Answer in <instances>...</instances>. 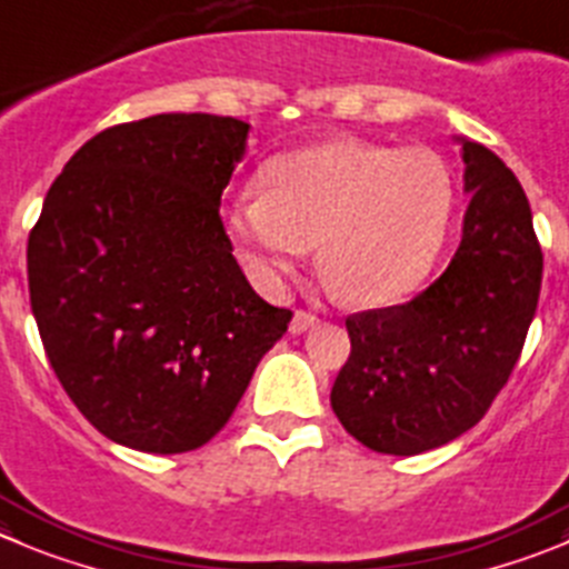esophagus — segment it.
<instances>
[{
	"instance_id": "obj_1",
	"label": "esophagus",
	"mask_w": 569,
	"mask_h": 569,
	"mask_svg": "<svg viewBox=\"0 0 569 569\" xmlns=\"http://www.w3.org/2000/svg\"><path fill=\"white\" fill-rule=\"evenodd\" d=\"M311 326H317V315H311V311H297V315L291 317L289 331L291 333H302V331H309Z\"/></svg>"
}]
</instances>
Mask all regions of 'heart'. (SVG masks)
Returning a JSON list of instances; mask_svg holds the SVG:
<instances>
[{
    "mask_svg": "<svg viewBox=\"0 0 569 569\" xmlns=\"http://www.w3.org/2000/svg\"><path fill=\"white\" fill-rule=\"evenodd\" d=\"M263 196H243L227 230L258 278L278 280L320 247L328 289L353 306H390L427 280L455 210L443 159L423 148L331 140L272 159Z\"/></svg>",
    "mask_w": 569,
    "mask_h": 569,
    "instance_id": "obj_1",
    "label": "heart"
}]
</instances>
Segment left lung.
Masks as SVG:
<instances>
[{"instance_id":"obj_1","label":"left lung","mask_w":569,"mask_h":569,"mask_svg":"<svg viewBox=\"0 0 569 569\" xmlns=\"http://www.w3.org/2000/svg\"><path fill=\"white\" fill-rule=\"evenodd\" d=\"M463 241L410 302L345 320L350 357L331 390L339 423L381 455L429 452L475 427L522 353L541 289V247L522 184L463 140Z\"/></svg>"}]
</instances>
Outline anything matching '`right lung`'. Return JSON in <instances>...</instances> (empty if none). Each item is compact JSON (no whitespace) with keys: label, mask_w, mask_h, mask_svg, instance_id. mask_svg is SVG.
Segmentation results:
<instances>
[{"label":"right lung","mask_w":569,"mask_h":569,"mask_svg":"<svg viewBox=\"0 0 569 569\" xmlns=\"http://www.w3.org/2000/svg\"><path fill=\"white\" fill-rule=\"evenodd\" d=\"M249 126L153 114L83 142L28 238L44 353L98 432L151 455L224 429L289 309L243 278L221 193Z\"/></svg>","instance_id":"obj_1"}]
</instances>
